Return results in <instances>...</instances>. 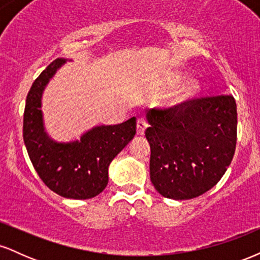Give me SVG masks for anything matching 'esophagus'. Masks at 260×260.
Wrapping results in <instances>:
<instances>
[{
  "label": "esophagus",
  "instance_id": "obj_1",
  "mask_svg": "<svg viewBox=\"0 0 260 260\" xmlns=\"http://www.w3.org/2000/svg\"><path fill=\"white\" fill-rule=\"evenodd\" d=\"M148 127V122L145 118L140 117L138 118V121H137V133L139 134V136H143L145 132V129H147Z\"/></svg>",
  "mask_w": 260,
  "mask_h": 260
}]
</instances>
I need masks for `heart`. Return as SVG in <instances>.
Listing matches in <instances>:
<instances>
[{
  "label": "heart",
  "mask_w": 260,
  "mask_h": 260,
  "mask_svg": "<svg viewBox=\"0 0 260 260\" xmlns=\"http://www.w3.org/2000/svg\"><path fill=\"white\" fill-rule=\"evenodd\" d=\"M180 80H181L180 74H177V76L174 77V83H178ZM197 89H198V83H197L196 80H189V82L184 83L183 85H181L180 88L176 89V90L172 92L171 96H170V103L177 104L188 99V98L192 96V95L194 94Z\"/></svg>",
  "instance_id": "heart-1"
}]
</instances>
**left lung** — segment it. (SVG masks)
Instances as JSON below:
<instances>
[{"label": "left lung", "mask_w": 260, "mask_h": 260, "mask_svg": "<svg viewBox=\"0 0 260 260\" xmlns=\"http://www.w3.org/2000/svg\"><path fill=\"white\" fill-rule=\"evenodd\" d=\"M150 180L165 198L186 201L211 189L231 164L237 140L232 95L148 110Z\"/></svg>", "instance_id": "left-lung-1"}]
</instances>
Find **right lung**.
Listing matches in <instances>:
<instances>
[{
  "label": "right lung",
  "instance_id": "right-lung-1",
  "mask_svg": "<svg viewBox=\"0 0 260 260\" xmlns=\"http://www.w3.org/2000/svg\"><path fill=\"white\" fill-rule=\"evenodd\" d=\"M67 59L51 62L32 83L23 118V138L29 157L50 189L70 199H89L100 194L109 182V166L136 134L137 118L120 124L96 126L80 140L58 143L44 126L41 98L45 86Z\"/></svg>",
  "mask_w": 260,
  "mask_h": 260
}]
</instances>
